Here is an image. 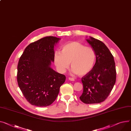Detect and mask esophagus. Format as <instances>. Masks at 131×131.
<instances>
[{
  "mask_svg": "<svg viewBox=\"0 0 131 131\" xmlns=\"http://www.w3.org/2000/svg\"><path fill=\"white\" fill-rule=\"evenodd\" d=\"M69 80H70V81H74V79L73 78H69Z\"/></svg>",
  "mask_w": 131,
  "mask_h": 131,
  "instance_id": "obj_1",
  "label": "esophagus"
}]
</instances>
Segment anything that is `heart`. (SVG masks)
<instances>
[{"label":"heart","mask_w":131,"mask_h":131,"mask_svg":"<svg viewBox=\"0 0 131 131\" xmlns=\"http://www.w3.org/2000/svg\"><path fill=\"white\" fill-rule=\"evenodd\" d=\"M54 60L60 72H64L71 62L73 73L84 75L93 68L96 54L92 48L85 47L79 42L72 41L62 46L61 52H55Z\"/></svg>","instance_id":"heart-1"}]
</instances>
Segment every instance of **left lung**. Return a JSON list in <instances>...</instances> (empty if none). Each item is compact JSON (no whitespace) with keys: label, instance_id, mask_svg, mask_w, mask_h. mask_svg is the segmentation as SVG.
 I'll use <instances>...</instances> for the list:
<instances>
[{"label":"left lung","instance_id":"left-lung-1","mask_svg":"<svg viewBox=\"0 0 131 131\" xmlns=\"http://www.w3.org/2000/svg\"><path fill=\"white\" fill-rule=\"evenodd\" d=\"M95 52L96 62L92 70L81 78L83 91L80 99L85 104L103 102L115 83L116 72L113 55L100 40L86 39Z\"/></svg>","mask_w":131,"mask_h":131}]
</instances>
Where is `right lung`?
I'll list each match as a JSON object with an SVG mask.
<instances>
[{
    "label": "right lung",
    "mask_w": 131,
    "mask_h": 131,
    "mask_svg": "<svg viewBox=\"0 0 131 131\" xmlns=\"http://www.w3.org/2000/svg\"><path fill=\"white\" fill-rule=\"evenodd\" d=\"M60 39L49 36L29 44L19 60L18 84L31 105L44 107L51 104L65 82L66 76L50 67L54 61V46Z\"/></svg>",
    "instance_id": "obj_1"
}]
</instances>
